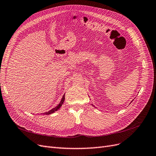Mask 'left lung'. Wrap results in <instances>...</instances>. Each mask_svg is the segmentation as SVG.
I'll list each match as a JSON object with an SVG mask.
<instances>
[{"label": "left lung", "instance_id": "left-lung-1", "mask_svg": "<svg viewBox=\"0 0 156 156\" xmlns=\"http://www.w3.org/2000/svg\"><path fill=\"white\" fill-rule=\"evenodd\" d=\"M131 102H132V101H131Z\"/></svg>", "mask_w": 156, "mask_h": 156}]
</instances>
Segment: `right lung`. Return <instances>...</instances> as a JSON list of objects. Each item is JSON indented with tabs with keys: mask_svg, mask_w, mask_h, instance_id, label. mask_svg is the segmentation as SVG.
Returning a JSON list of instances; mask_svg holds the SVG:
<instances>
[{
	"mask_svg": "<svg viewBox=\"0 0 156 156\" xmlns=\"http://www.w3.org/2000/svg\"><path fill=\"white\" fill-rule=\"evenodd\" d=\"M64 100H65V95L64 94L63 96H62V100H61V101H60V103H59V104H58L57 106L55 107V108H52L51 110H50V111H48V112H44V115H48L52 114V113H53V112H55V111H56L57 110H58L59 108H60V107L62 106V105L63 104V103H64Z\"/></svg>",
	"mask_w": 156,
	"mask_h": 156,
	"instance_id": "right-lung-1",
	"label": "right lung"
}]
</instances>
